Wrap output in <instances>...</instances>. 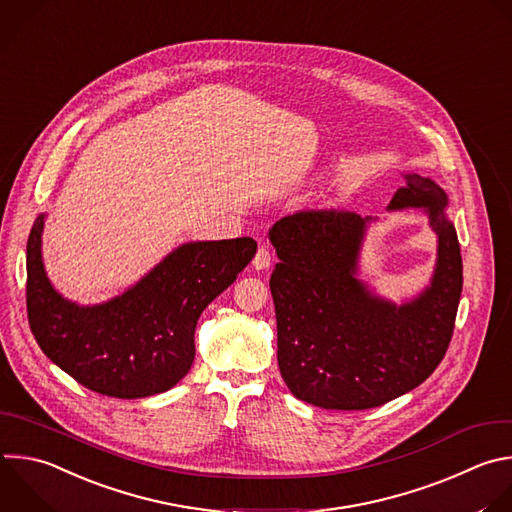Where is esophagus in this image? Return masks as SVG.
<instances>
[{"instance_id":"esophagus-1","label":"esophagus","mask_w":512,"mask_h":512,"mask_svg":"<svg viewBox=\"0 0 512 512\" xmlns=\"http://www.w3.org/2000/svg\"><path fill=\"white\" fill-rule=\"evenodd\" d=\"M269 265H271V251L267 247H259L253 257V267L261 271V269H267Z\"/></svg>"}]
</instances>
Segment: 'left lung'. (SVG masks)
I'll return each mask as SVG.
<instances>
[{"instance_id":"left-lung-1","label":"left lung","mask_w":512,"mask_h":512,"mask_svg":"<svg viewBox=\"0 0 512 512\" xmlns=\"http://www.w3.org/2000/svg\"><path fill=\"white\" fill-rule=\"evenodd\" d=\"M390 211L422 209L438 237L430 285L396 305L358 279L372 217L301 211L279 219L269 241L279 263L269 287L277 362L291 394L325 410H368L420 386L442 362L462 293V255L446 217L448 197L430 179L404 175Z\"/></svg>"}]
</instances>
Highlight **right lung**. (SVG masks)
Segmentation results:
<instances>
[{"instance_id": "obj_1", "label": "right lung", "mask_w": 512, "mask_h": 512, "mask_svg": "<svg viewBox=\"0 0 512 512\" xmlns=\"http://www.w3.org/2000/svg\"><path fill=\"white\" fill-rule=\"evenodd\" d=\"M44 219L34 221L26 251L32 333L42 352L78 384L124 400L166 392L189 374L203 309L257 251L251 237L185 243L122 295L78 305L64 299L46 275Z\"/></svg>"}]
</instances>
